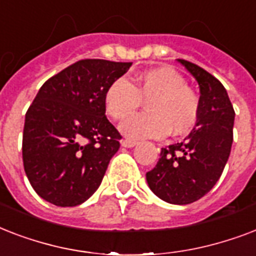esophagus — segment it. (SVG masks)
Segmentation results:
<instances>
[{"label": "esophagus", "instance_id": "1", "mask_svg": "<svg viewBox=\"0 0 256 256\" xmlns=\"http://www.w3.org/2000/svg\"><path fill=\"white\" fill-rule=\"evenodd\" d=\"M136 144H138V142H136V140H122V146H124V148H134V146H136Z\"/></svg>", "mask_w": 256, "mask_h": 256}]
</instances>
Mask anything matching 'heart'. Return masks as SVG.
<instances>
[{"mask_svg":"<svg viewBox=\"0 0 256 256\" xmlns=\"http://www.w3.org/2000/svg\"><path fill=\"white\" fill-rule=\"evenodd\" d=\"M142 100H148V112L136 114L120 124V132L130 140L162 138L170 132L182 136L196 124L198 96L187 88L184 78L170 68L144 70L134 85L128 78H116L104 92V110L112 120H124Z\"/></svg>","mask_w":256,"mask_h":256,"instance_id":"1","label":"heart"}]
</instances>
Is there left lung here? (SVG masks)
<instances>
[{
	"label": "left lung",
	"mask_w": 256,
	"mask_h": 256,
	"mask_svg": "<svg viewBox=\"0 0 256 256\" xmlns=\"http://www.w3.org/2000/svg\"><path fill=\"white\" fill-rule=\"evenodd\" d=\"M178 62L198 82V120L183 142L160 150L146 180L164 202L188 204L206 195L220 178L230 156L235 112L226 88L214 76L188 61Z\"/></svg>",
	"instance_id": "8db88e82"
}]
</instances>
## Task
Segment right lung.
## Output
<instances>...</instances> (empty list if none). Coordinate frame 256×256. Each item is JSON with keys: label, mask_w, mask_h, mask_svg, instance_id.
<instances>
[{"label": "right lung", "mask_w": 256, "mask_h": 256, "mask_svg": "<svg viewBox=\"0 0 256 256\" xmlns=\"http://www.w3.org/2000/svg\"><path fill=\"white\" fill-rule=\"evenodd\" d=\"M132 62L82 60L44 84L25 116L22 158L42 199L60 207L88 200L120 148L104 96Z\"/></svg>", "instance_id": "right-lung-1"}]
</instances>
